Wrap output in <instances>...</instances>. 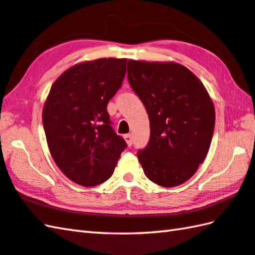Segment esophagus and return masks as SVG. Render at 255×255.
Segmentation results:
<instances>
[{
  "label": "esophagus",
  "instance_id": "34e87169",
  "mask_svg": "<svg viewBox=\"0 0 255 255\" xmlns=\"http://www.w3.org/2000/svg\"><path fill=\"white\" fill-rule=\"evenodd\" d=\"M123 137H124V140H126V142H127V144H128V146H131L132 144H133V136H132V134H126V135H124Z\"/></svg>",
  "mask_w": 255,
  "mask_h": 255
}]
</instances>
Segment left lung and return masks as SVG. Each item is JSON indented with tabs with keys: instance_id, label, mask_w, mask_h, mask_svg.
I'll list each match as a JSON object with an SVG mask.
<instances>
[{
	"instance_id": "left-lung-1",
	"label": "left lung",
	"mask_w": 255,
	"mask_h": 255,
	"mask_svg": "<svg viewBox=\"0 0 255 255\" xmlns=\"http://www.w3.org/2000/svg\"><path fill=\"white\" fill-rule=\"evenodd\" d=\"M128 79L150 120V141L137 157L157 185L184 183L208 154L214 104L198 76L175 62L128 60Z\"/></svg>"
}]
</instances>
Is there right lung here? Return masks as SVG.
Listing matches in <instances>:
<instances>
[{"mask_svg":"<svg viewBox=\"0 0 255 255\" xmlns=\"http://www.w3.org/2000/svg\"><path fill=\"white\" fill-rule=\"evenodd\" d=\"M126 73L127 59L85 61L51 86L42 113L47 146L59 169L76 184L95 186L109 180L127 147L107 110Z\"/></svg>","mask_w":255,"mask_h":255,"instance_id":"1","label":"right lung"}]
</instances>
